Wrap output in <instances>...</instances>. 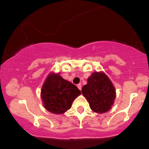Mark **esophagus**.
<instances>
[{
  "instance_id": "34e87169",
  "label": "esophagus",
  "mask_w": 149,
  "mask_h": 149,
  "mask_svg": "<svg viewBox=\"0 0 149 149\" xmlns=\"http://www.w3.org/2000/svg\"><path fill=\"white\" fill-rule=\"evenodd\" d=\"M77 87H78V88L80 90H81V89H82V86H81V84H78L77 85Z\"/></svg>"
}]
</instances>
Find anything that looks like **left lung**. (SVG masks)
Instances as JSON below:
<instances>
[{
    "mask_svg": "<svg viewBox=\"0 0 149 149\" xmlns=\"http://www.w3.org/2000/svg\"><path fill=\"white\" fill-rule=\"evenodd\" d=\"M82 93L90 109L98 113H104L111 109L116 95L115 87L103 71L92 73L82 88Z\"/></svg>",
    "mask_w": 149,
    "mask_h": 149,
    "instance_id": "obj_1",
    "label": "left lung"
}]
</instances>
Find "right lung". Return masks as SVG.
Segmentation results:
<instances>
[{"label": "right lung", "instance_id": "right-lung-1", "mask_svg": "<svg viewBox=\"0 0 149 149\" xmlns=\"http://www.w3.org/2000/svg\"><path fill=\"white\" fill-rule=\"evenodd\" d=\"M81 94L71 82L59 73H50L41 88V100L44 108L54 114H62L71 109L73 102Z\"/></svg>", "mask_w": 149, "mask_h": 149}]
</instances>
